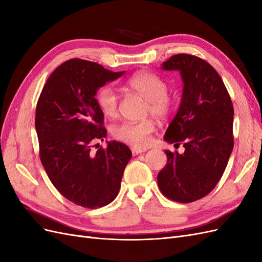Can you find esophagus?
I'll use <instances>...</instances> for the list:
<instances>
[{
  "mask_svg": "<svg viewBox=\"0 0 262 262\" xmlns=\"http://www.w3.org/2000/svg\"><path fill=\"white\" fill-rule=\"evenodd\" d=\"M131 152H132L133 156H136V155H139V154H141V153H144L145 149L139 148V147H131Z\"/></svg>",
  "mask_w": 262,
  "mask_h": 262,
  "instance_id": "obj_1",
  "label": "esophagus"
}]
</instances>
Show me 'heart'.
Returning <instances> with one entry per match:
<instances>
[{
	"label": "heart",
	"instance_id": "obj_1",
	"mask_svg": "<svg viewBox=\"0 0 262 262\" xmlns=\"http://www.w3.org/2000/svg\"><path fill=\"white\" fill-rule=\"evenodd\" d=\"M125 86L141 95L147 101L146 113L164 119L175 107V100L167 93L168 86L161 76L152 72H140L125 81ZM97 105L105 117L112 118L118 113L119 97L112 87H102L96 96ZM155 129L149 119L141 121H123L113 128L115 139L134 147H144L149 143V137Z\"/></svg>",
	"mask_w": 262,
	"mask_h": 262
}]
</instances>
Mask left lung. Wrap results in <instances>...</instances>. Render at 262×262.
<instances>
[{
    "mask_svg": "<svg viewBox=\"0 0 262 262\" xmlns=\"http://www.w3.org/2000/svg\"><path fill=\"white\" fill-rule=\"evenodd\" d=\"M162 68L179 71L184 81L180 107L164 139L182 143L185 152L165 150L167 164L157 182L169 200L190 203L209 194L223 175L234 146V108L223 80L203 59L179 53Z\"/></svg>",
    "mask_w": 262,
    "mask_h": 262,
    "instance_id": "1",
    "label": "left lung"
}]
</instances>
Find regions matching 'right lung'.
I'll list each match as a JSON object with an SVG mask.
<instances>
[{
	"instance_id": "right-lung-1",
	"label": "right lung",
	"mask_w": 262,
	"mask_h": 262,
	"mask_svg": "<svg viewBox=\"0 0 262 262\" xmlns=\"http://www.w3.org/2000/svg\"><path fill=\"white\" fill-rule=\"evenodd\" d=\"M124 73L92 61L71 59L55 69L36 107L39 156L50 181L68 200L97 209L115 200L132 153L121 142L104 141V115L95 95Z\"/></svg>"
}]
</instances>
